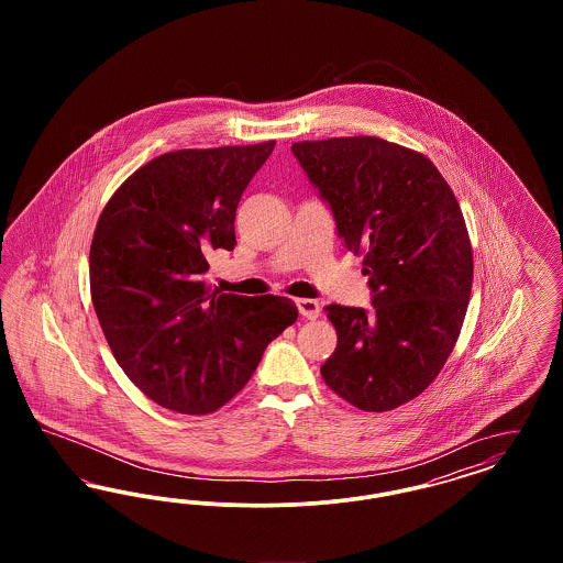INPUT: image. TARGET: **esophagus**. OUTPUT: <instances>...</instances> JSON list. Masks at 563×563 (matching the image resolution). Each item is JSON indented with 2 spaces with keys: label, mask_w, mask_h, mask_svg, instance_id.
Wrapping results in <instances>:
<instances>
[{
  "label": "esophagus",
  "mask_w": 563,
  "mask_h": 563,
  "mask_svg": "<svg viewBox=\"0 0 563 563\" xmlns=\"http://www.w3.org/2000/svg\"><path fill=\"white\" fill-rule=\"evenodd\" d=\"M297 310L308 321H314L321 317V303L317 299H297Z\"/></svg>",
  "instance_id": "1"
}]
</instances>
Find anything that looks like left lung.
I'll return each mask as SVG.
<instances>
[{"label":"left lung","mask_w":563,"mask_h":563,"mask_svg":"<svg viewBox=\"0 0 563 563\" xmlns=\"http://www.w3.org/2000/svg\"><path fill=\"white\" fill-rule=\"evenodd\" d=\"M291 152L374 291L372 314L327 306L338 346L322 379L363 411H390L434 382L466 317L473 246L460 205L424 154L379 136L299 141Z\"/></svg>","instance_id":"1"}]
</instances>
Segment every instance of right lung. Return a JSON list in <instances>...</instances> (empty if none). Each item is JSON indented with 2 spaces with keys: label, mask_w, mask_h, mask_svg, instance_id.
<instances>
[{
  "label": "right lung",
  "mask_w": 563,
  "mask_h": 563,
  "mask_svg": "<svg viewBox=\"0 0 563 563\" xmlns=\"http://www.w3.org/2000/svg\"><path fill=\"white\" fill-rule=\"evenodd\" d=\"M276 141L177 150L113 191L90 244V295L115 361L162 407L205 416L232 401L297 321L289 297L219 294L207 257L236 246L242 191Z\"/></svg>",
  "instance_id": "1"
}]
</instances>
